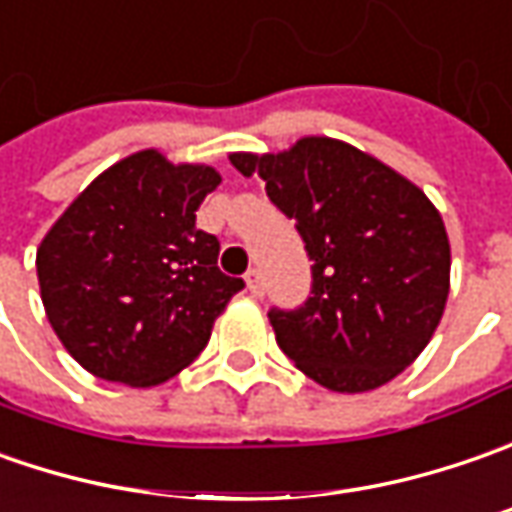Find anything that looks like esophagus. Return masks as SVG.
Segmentation results:
<instances>
[{
  "instance_id": "obj_1",
  "label": "esophagus",
  "mask_w": 512,
  "mask_h": 512,
  "mask_svg": "<svg viewBox=\"0 0 512 512\" xmlns=\"http://www.w3.org/2000/svg\"><path fill=\"white\" fill-rule=\"evenodd\" d=\"M246 289L252 291V294H263V277H260V269H249L246 272Z\"/></svg>"
}]
</instances>
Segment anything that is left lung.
Returning a JSON list of instances; mask_svg holds the SVG:
<instances>
[{"label": "left lung", "instance_id": "obj_1", "mask_svg": "<svg viewBox=\"0 0 512 512\" xmlns=\"http://www.w3.org/2000/svg\"><path fill=\"white\" fill-rule=\"evenodd\" d=\"M266 181L311 260L297 309H269L283 354L306 377L360 394L405 371L431 343L450 286L445 223L422 189L334 138L280 155H232Z\"/></svg>", "mask_w": 512, "mask_h": 512}]
</instances>
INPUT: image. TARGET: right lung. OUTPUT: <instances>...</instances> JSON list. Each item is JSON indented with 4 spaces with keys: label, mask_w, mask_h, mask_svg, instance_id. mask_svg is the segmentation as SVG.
<instances>
[{
    "label": "right lung",
    "mask_w": 512,
    "mask_h": 512,
    "mask_svg": "<svg viewBox=\"0 0 512 512\" xmlns=\"http://www.w3.org/2000/svg\"><path fill=\"white\" fill-rule=\"evenodd\" d=\"M221 175L155 150L101 172L36 252L47 320L73 360L121 385H158L201 354L240 277L195 226Z\"/></svg>",
    "instance_id": "1"
}]
</instances>
